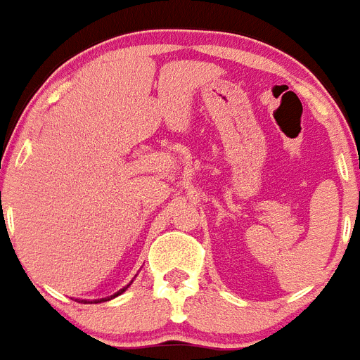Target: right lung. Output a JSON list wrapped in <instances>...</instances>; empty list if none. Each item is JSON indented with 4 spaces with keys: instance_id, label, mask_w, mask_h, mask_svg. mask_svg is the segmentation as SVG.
<instances>
[{
    "instance_id": "right-lung-1",
    "label": "right lung",
    "mask_w": 360,
    "mask_h": 360,
    "mask_svg": "<svg viewBox=\"0 0 360 360\" xmlns=\"http://www.w3.org/2000/svg\"><path fill=\"white\" fill-rule=\"evenodd\" d=\"M126 288H128V286H126ZM126 288L119 290V292H117V294H115V295H111V297H108V299H102V301H109V299H113V297H117V295H120V294H122V292H124V290H126ZM102 301H98V303H102Z\"/></svg>"
}]
</instances>
